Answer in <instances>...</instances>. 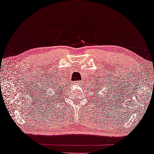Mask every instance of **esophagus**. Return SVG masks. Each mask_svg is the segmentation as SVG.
<instances>
[{"label":"esophagus","instance_id":"obj_1","mask_svg":"<svg viewBox=\"0 0 154 154\" xmlns=\"http://www.w3.org/2000/svg\"><path fill=\"white\" fill-rule=\"evenodd\" d=\"M80 83H81V81H80V80H76V81H74V84H77V85H80Z\"/></svg>","mask_w":154,"mask_h":154}]
</instances>
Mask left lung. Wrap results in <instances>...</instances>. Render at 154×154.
<instances>
[{"instance_id": "obj_1", "label": "left lung", "mask_w": 154, "mask_h": 154, "mask_svg": "<svg viewBox=\"0 0 154 154\" xmlns=\"http://www.w3.org/2000/svg\"><path fill=\"white\" fill-rule=\"evenodd\" d=\"M94 83L95 84V87H93L92 89H91V88H90V91H91V92L93 91V92L95 93V94H97V92H98V91H100V89H100V87H102V85H100L101 84H102V82H100V84L99 82H96V83H95V82H94ZM102 86L104 87V85H103ZM101 89H102V88L101 87ZM95 96H96V95H95ZM95 102H96V101H95Z\"/></svg>"}]
</instances>
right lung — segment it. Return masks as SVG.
Masks as SVG:
<instances>
[{
	"mask_svg": "<svg viewBox=\"0 0 154 154\" xmlns=\"http://www.w3.org/2000/svg\"><path fill=\"white\" fill-rule=\"evenodd\" d=\"M53 85H54V86H52V85H51V86H52V89H53V90H54V92H55L54 94H53V93H50V91H48V92L46 91V94L44 93V94H43V99L46 101V104H48V103L49 104H50V102H52L54 99L57 100H60V98L59 97V96L57 97L58 96L57 94H59V93L61 92V91L63 89V88H62L63 85H60V82L58 83V84H57L56 85H54V84H53ZM58 92H59V93H58ZM59 95L60 97L62 96L60 94Z\"/></svg>",
	"mask_w": 154,
	"mask_h": 154,
	"instance_id": "1",
	"label": "right lung"
}]
</instances>
